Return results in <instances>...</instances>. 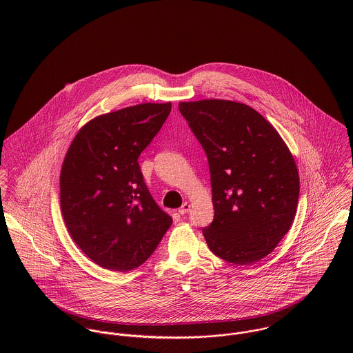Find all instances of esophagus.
I'll return each mask as SVG.
<instances>
[{"mask_svg": "<svg viewBox=\"0 0 353 353\" xmlns=\"http://www.w3.org/2000/svg\"><path fill=\"white\" fill-rule=\"evenodd\" d=\"M190 203H188V202H185L179 209H178V212L181 213V214H186V213H189V210H190Z\"/></svg>", "mask_w": 353, "mask_h": 353, "instance_id": "34e87169", "label": "esophagus"}]
</instances>
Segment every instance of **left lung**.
<instances>
[{"label": "left lung", "instance_id": "obj_1", "mask_svg": "<svg viewBox=\"0 0 353 353\" xmlns=\"http://www.w3.org/2000/svg\"><path fill=\"white\" fill-rule=\"evenodd\" d=\"M179 111L209 163L214 217L202 228L208 248L234 265L255 263L295 219V160L277 130L243 103L181 101Z\"/></svg>", "mask_w": 353, "mask_h": 353}]
</instances>
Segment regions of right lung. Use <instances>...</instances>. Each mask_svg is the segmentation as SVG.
<instances>
[{"mask_svg":"<svg viewBox=\"0 0 353 353\" xmlns=\"http://www.w3.org/2000/svg\"><path fill=\"white\" fill-rule=\"evenodd\" d=\"M171 103H143L84 125L65 156L61 210L74 243L95 263L128 272L143 265L172 219L144 182L139 156L151 144Z\"/></svg>","mask_w":353,"mask_h":353,"instance_id":"right-lung-1","label":"right lung"}]
</instances>
